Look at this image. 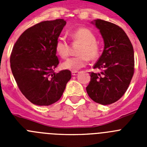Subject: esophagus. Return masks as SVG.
I'll list each match as a JSON object with an SVG mask.
<instances>
[{"instance_id": "obj_1", "label": "esophagus", "mask_w": 147, "mask_h": 147, "mask_svg": "<svg viewBox=\"0 0 147 147\" xmlns=\"http://www.w3.org/2000/svg\"><path fill=\"white\" fill-rule=\"evenodd\" d=\"M79 74V72L78 71H72V75L73 76H76V75Z\"/></svg>"}]
</instances>
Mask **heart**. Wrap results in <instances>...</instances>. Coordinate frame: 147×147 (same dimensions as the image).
I'll list each match as a JSON object with an SVG mask.
<instances>
[{
	"label": "heart",
	"instance_id": "1",
	"mask_svg": "<svg viewBox=\"0 0 147 147\" xmlns=\"http://www.w3.org/2000/svg\"><path fill=\"white\" fill-rule=\"evenodd\" d=\"M71 37L75 42L82 43L79 51L80 56L72 57L65 61L62 64L63 69L76 71L85 67L88 63V57L90 59H96L99 55V48L96 43V37L90 29L80 28L71 34ZM55 50L62 59L69 55V44L64 37H59L55 43Z\"/></svg>",
	"mask_w": 147,
	"mask_h": 147
}]
</instances>
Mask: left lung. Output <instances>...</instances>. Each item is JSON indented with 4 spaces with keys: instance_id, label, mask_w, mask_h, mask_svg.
I'll return each instance as SVG.
<instances>
[{
    "instance_id": "left-lung-1",
    "label": "left lung",
    "mask_w": 147,
    "mask_h": 147,
    "mask_svg": "<svg viewBox=\"0 0 147 147\" xmlns=\"http://www.w3.org/2000/svg\"><path fill=\"white\" fill-rule=\"evenodd\" d=\"M99 30L104 40V50L90 73L86 88L90 98L107 105L117 102L125 93L134 74V51L129 37L119 26L103 20L91 22Z\"/></svg>"
}]
</instances>
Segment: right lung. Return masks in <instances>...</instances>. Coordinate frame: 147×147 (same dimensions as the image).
Returning <instances> with one entry per match:
<instances>
[{
    "instance_id": "1",
    "label": "right lung",
    "mask_w": 147,
    "mask_h": 147,
    "mask_svg": "<svg viewBox=\"0 0 147 147\" xmlns=\"http://www.w3.org/2000/svg\"><path fill=\"white\" fill-rule=\"evenodd\" d=\"M65 25L63 19L37 23L26 30L13 47L11 72L21 93L34 105L57 102L71 80L68 70L54 71L59 64L55 43Z\"/></svg>"
}]
</instances>
